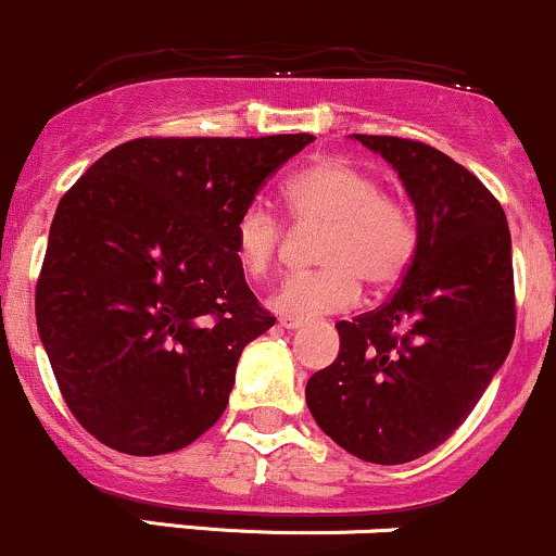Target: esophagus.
<instances>
[{
	"instance_id": "esophagus-1",
	"label": "esophagus",
	"mask_w": 556,
	"mask_h": 556,
	"mask_svg": "<svg viewBox=\"0 0 556 556\" xmlns=\"http://www.w3.org/2000/svg\"><path fill=\"white\" fill-rule=\"evenodd\" d=\"M303 325H306V319L301 317H279V327H285V330H301Z\"/></svg>"
}]
</instances>
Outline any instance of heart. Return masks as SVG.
Wrapping results in <instances>:
<instances>
[{
	"mask_svg": "<svg viewBox=\"0 0 556 556\" xmlns=\"http://www.w3.org/2000/svg\"><path fill=\"white\" fill-rule=\"evenodd\" d=\"M285 204L301 229H325L317 261L325 268L293 274L271 298L285 317H319L352 308L370 288H391L416 253V224L410 210L386 194L362 167L338 156L312 162L285 184ZM288 231L263 202H250L233 224V255L248 277L271 271Z\"/></svg>",
	"mask_w": 556,
	"mask_h": 556,
	"instance_id": "obj_1",
	"label": "heart"
}]
</instances>
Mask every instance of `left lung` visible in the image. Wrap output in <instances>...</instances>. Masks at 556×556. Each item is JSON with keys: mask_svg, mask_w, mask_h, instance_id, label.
<instances>
[{"mask_svg": "<svg viewBox=\"0 0 556 556\" xmlns=\"http://www.w3.org/2000/svg\"><path fill=\"white\" fill-rule=\"evenodd\" d=\"M416 204V253L383 306L341 319V352L306 383L336 445L370 464L431 453L469 418L514 341L511 233L482 180L420 140L354 136Z\"/></svg>", "mask_w": 556, "mask_h": 556, "instance_id": "left-lung-1", "label": "left lung"}]
</instances>
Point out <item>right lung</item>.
Wrapping results in <instances>:
<instances>
[{"label": "right lung", "instance_id": "obj_1", "mask_svg": "<svg viewBox=\"0 0 556 556\" xmlns=\"http://www.w3.org/2000/svg\"><path fill=\"white\" fill-rule=\"evenodd\" d=\"M312 140L136 138L63 194L34 306L58 389L98 442L173 453L224 416L242 349L274 325L233 224Z\"/></svg>", "mask_w": 556, "mask_h": 556}]
</instances>
